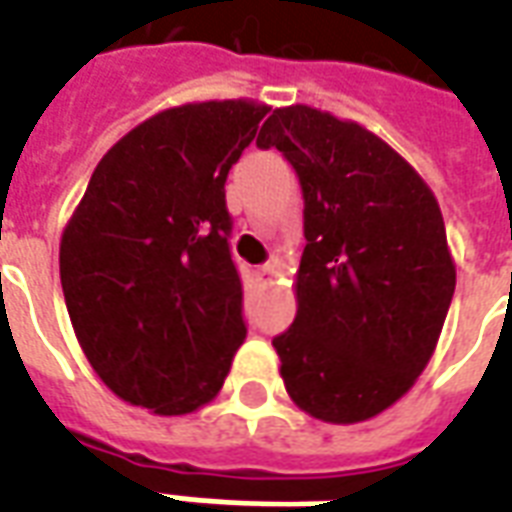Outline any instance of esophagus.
I'll use <instances>...</instances> for the list:
<instances>
[{
	"label": "esophagus",
	"mask_w": 512,
	"mask_h": 512,
	"mask_svg": "<svg viewBox=\"0 0 512 512\" xmlns=\"http://www.w3.org/2000/svg\"><path fill=\"white\" fill-rule=\"evenodd\" d=\"M259 278H262L264 284H273V278H275V264L273 262H267L259 267Z\"/></svg>",
	"instance_id": "1"
}]
</instances>
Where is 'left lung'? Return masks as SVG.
<instances>
[{"instance_id":"8db88e82","label":"left lung","mask_w":512,"mask_h":512,"mask_svg":"<svg viewBox=\"0 0 512 512\" xmlns=\"http://www.w3.org/2000/svg\"><path fill=\"white\" fill-rule=\"evenodd\" d=\"M256 146L303 190L297 314L273 339L286 391L322 422L372 419L422 375L455 295L436 195L378 134L306 104L273 110Z\"/></svg>"}]
</instances>
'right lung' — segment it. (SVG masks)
<instances>
[{
	"label": "right lung",
	"mask_w": 512,
	"mask_h": 512,
	"mask_svg": "<svg viewBox=\"0 0 512 512\" xmlns=\"http://www.w3.org/2000/svg\"><path fill=\"white\" fill-rule=\"evenodd\" d=\"M270 112L198 101L148 118L101 157L60 239V281L90 366L121 400L192 413L248 333L226 179Z\"/></svg>",
	"instance_id": "right-lung-1"
}]
</instances>
